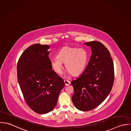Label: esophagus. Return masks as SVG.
I'll list each match as a JSON object with an SVG mask.
<instances>
[{"mask_svg":"<svg viewBox=\"0 0 131 131\" xmlns=\"http://www.w3.org/2000/svg\"><path fill=\"white\" fill-rule=\"evenodd\" d=\"M64 83H65V85L67 86V85H69V84H70V82L69 81L67 80H64Z\"/></svg>","mask_w":131,"mask_h":131,"instance_id":"34e87169","label":"esophagus"}]
</instances>
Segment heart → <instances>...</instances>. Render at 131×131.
<instances>
[{
  "instance_id": "b5f03b06",
  "label": "heart",
  "mask_w": 131,
  "mask_h": 131,
  "mask_svg": "<svg viewBox=\"0 0 131 131\" xmlns=\"http://www.w3.org/2000/svg\"><path fill=\"white\" fill-rule=\"evenodd\" d=\"M88 61V53L85 50L64 47L59 52L57 58L51 60V66L56 73L61 74L63 69L62 63H65V68L69 74L78 76L84 71Z\"/></svg>"
}]
</instances>
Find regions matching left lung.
Here are the masks:
<instances>
[{"mask_svg":"<svg viewBox=\"0 0 131 131\" xmlns=\"http://www.w3.org/2000/svg\"><path fill=\"white\" fill-rule=\"evenodd\" d=\"M92 55L85 69L71 82L74 89L72 102L79 110L89 111L101 104L110 93L114 81V66L107 49L99 41L84 43Z\"/></svg>","mask_w":131,"mask_h":131,"instance_id":"1","label":"left lung"}]
</instances>
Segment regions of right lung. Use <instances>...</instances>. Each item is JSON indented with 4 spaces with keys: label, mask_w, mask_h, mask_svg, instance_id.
<instances>
[{
    "label": "right lung",
    "mask_w": 131,
    "mask_h": 131,
    "mask_svg": "<svg viewBox=\"0 0 131 131\" xmlns=\"http://www.w3.org/2000/svg\"><path fill=\"white\" fill-rule=\"evenodd\" d=\"M48 45L34 44L26 49L17 64L18 82L27 104L39 114L50 112L56 106L63 79L52 70Z\"/></svg>",
    "instance_id": "add662e5"
}]
</instances>
